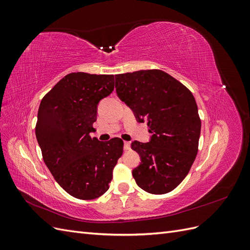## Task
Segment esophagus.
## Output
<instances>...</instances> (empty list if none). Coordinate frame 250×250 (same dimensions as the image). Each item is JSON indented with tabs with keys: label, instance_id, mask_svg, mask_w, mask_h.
Returning <instances> with one entry per match:
<instances>
[{
	"label": "esophagus",
	"instance_id": "obj_1",
	"mask_svg": "<svg viewBox=\"0 0 250 250\" xmlns=\"http://www.w3.org/2000/svg\"><path fill=\"white\" fill-rule=\"evenodd\" d=\"M130 142H124V149L125 150H129L130 149Z\"/></svg>",
	"mask_w": 250,
	"mask_h": 250
}]
</instances>
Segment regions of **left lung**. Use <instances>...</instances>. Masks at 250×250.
<instances>
[{"label":"left lung","mask_w":250,"mask_h":250,"mask_svg":"<svg viewBox=\"0 0 250 250\" xmlns=\"http://www.w3.org/2000/svg\"><path fill=\"white\" fill-rule=\"evenodd\" d=\"M116 89L138 122H147L153 133L149 143H131L141 155L140 166L132 170L135 183L150 194L173 191L198 152L201 120L193 94L162 70L118 74Z\"/></svg>","instance_id":"obj_1"}]
</instances>
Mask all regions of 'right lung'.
Segmentation results:
<instances>
[{
    "instance_id": "right-lung-1",
    "label": "right lung",
    "mask_w": 250,
    "mask_h": 250,
    "mask_svg": "<svg viewBox=\"0 0 250 250\" xmlns=\"http://www.w3.org/2000/svg\"><path fill=\"white\" fill-rule=\"evenodd\" d=\"M115 88L113 75L67 74L41 102L35 134L44 164L63 190L90 200L109 188L112 171L123 153V141L100 142L89 132L97 105Z\"/></svg>"
}]
</instances>
